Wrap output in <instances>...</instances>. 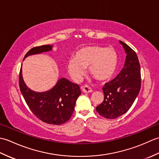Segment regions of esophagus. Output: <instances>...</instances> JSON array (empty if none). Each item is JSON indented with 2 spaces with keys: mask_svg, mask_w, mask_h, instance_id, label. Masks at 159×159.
Returning <instances> with one entry per match:
<instances>
[{
  "mask_svg": "<svg viewBox=\"0 0 159 159\" xmlns=\"http://www.w3.org/2000/svg\"><path fill=\"white\" fill-rule=\"evenodd\" d=\"M83 92L84 93H91L92 92V89L91 87H89L88 85H85L81 87Z\"/></svg>",
  "mask_w": 159,
  "mask_h": 159,
  "instance_id": "obj_1",
  "label": "esophagus"
}]
</instances>
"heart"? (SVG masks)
I'll list each match as a JSON object with an SVG mask.
<instances>
[{
  "label": "heart",
  "instance_id": "b5f03b06",
  "mask_svg": "<svg viewBox=\"0 0 159 159\" xmlns=\"http://www.w3.org/2000/svg\"><path fill=\"white\" fill-rule=\"evenodd\" d=\"M117 55L113 48L100 46H86L76 52L67 63V70L74 80H79L88 67L91 75L99 81L109 80L116 72Z\"/></svg>",
  "mask_w": 159,
  "mask_h": 159
}]
</instances>
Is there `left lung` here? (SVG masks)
Segmentation results:
<instances>
[{"label":"left lung","mask_w":159,"mask_h":159,"mask_svg":"<svg viewBox=\"0 0 159 159\" xmlns=\"http://www.w3.org/2000/svg\"><path fill=\"white\" fill-rule=\"evenodd\" d=\"M126 54L124 66L118 75L102 87L104 100L96 109L101 116L116 119L129 110L141 88V70L135 52L120 41Z\"/></svg>","instance_id":"left-lung-1"}]
</instances>
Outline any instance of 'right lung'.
Returning a JSON list of instances; mask_svg holds the SVG:
<instances>
[{"mask_svg": "<svg viewBox=\"0 0 159 159\" xmlns=\"http://www.w3.org/2000/svg\"><path fill=\"white\" fill-rule=\"evenodd\" d=\"M52 48L51 45L35 47L26 54L24 59L29 56L50 51ZM22 72L21 67L19 75L20 89L33 113L40 120L49 124L61 125L68 121L73 114L76 101L81 93L79 86L61 78L51 89L37 92L26 85Z\"/></svg>", "mask_w": 159, "mask_h": 159, "instance_id": "add662e5", "label": "right lung"}]
</instances>
